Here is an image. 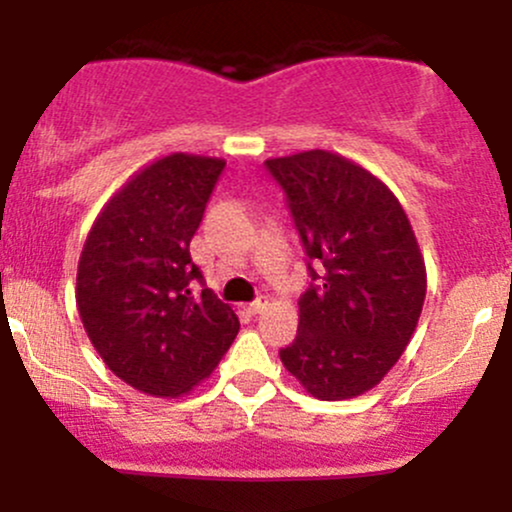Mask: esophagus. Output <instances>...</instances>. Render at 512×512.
I'll return each instance as SVG.
<instances>
[{
	"label": "esophagus",
	"mask_w": 512,
	"mask_h": 512,
	"mask_svg": "<svg viewBox=\"0 0 512 512\" xmlns=\"http://www.w3.org/2000/svg\"><path fill=\"white\" fill-rule=\"evenodd\" d=\"M264 308H267V301H262V298H260V301H255V303H250V305H248V310H250L252 315H260V313H264Z\"/></svg>",
	"instance_id": "obj_1"
}]
</instances>
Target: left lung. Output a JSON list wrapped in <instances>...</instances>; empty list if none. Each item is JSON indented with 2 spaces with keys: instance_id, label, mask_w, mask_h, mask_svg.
Masks as SVG:
<instances>
[{
  "instance_id": "left-lung-1",
  "label": "left lung",
  "mask_w": 512,
  "mask_h": 512,
  "mask_svg": "<svg viewBox=\"0 0 512 512\" xmlns=\"http://www.w3.org/2000/svg\"><path fill=\"white\" fill-rule=\"evenodd\" d=\"M313 260L298 334L279 351L308 395L339 402L373 390L407 349L426 298L419 240L395 192L325 149L267 158Z\"/></svg>"
}]
</instances>
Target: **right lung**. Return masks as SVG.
Here are the masks:
<instances>
[{
	"label": "right lung",
	"instance_id": "obj_1",
	"mask_svg": "<svg viewBox=\"0 0 512 512\" xmlns=\"http://www.w3.org/2000/svg\"><path fill=\"white\" fill-rule=\"evenodd\" d=\"M223 158L168 154L129 178L88 231L76 308L93 349L120 380L151 397H182L207 380L240 330L236 310L192 264Z\"/></svg>",
	"mask_w": 512,
	"mask_h": 512
}]
</instances>
